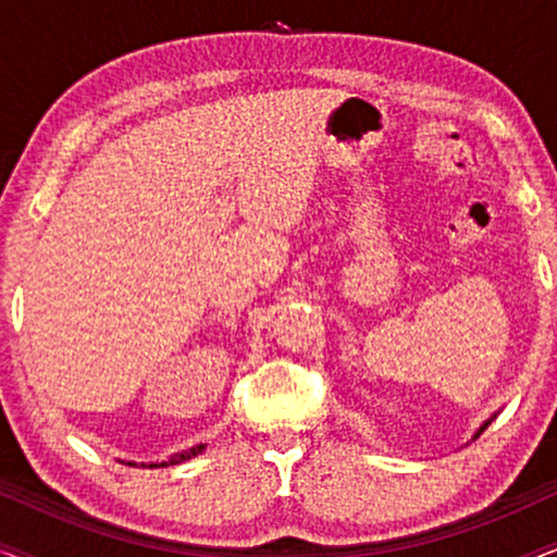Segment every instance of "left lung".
Segmentation results:
<instances>
[{"label": "left lung", "instance_id": "obj_1", "mask_svg": "<svg viewBox=\"0 0 557 557\" xmlns=\"http://www.w3.org/2000/svg\"><path fill=\"white\" fill-rule=\"evenodd\" d=\"M494 418H497V413H494V416H492V418H490V421H484V423H482V425H479V431H476V433H474V436H471V441H476V438H479V436H482V433H484V431H486V425H490V423H492V421H494Z\"/></svg>", "mask_w": 557, "mask_h": 557}]
</instances>
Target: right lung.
<instances>
[{
	"mask_svg": "<svg viewBox=\"0 0 557 557\" xmlns=\"http://www.w3.org/2000/svg\"><path fill=\"white\" fill-rule=\"evenodd\" d=\"M205 448H208V444H197V446H193V448H187V451H180V454H172L170 459L166 461H162V463H136V461H121V463H128V467H141V469H162V467H174V463H182V461H189V459H195L197 454H202Z\"/></svg>",
	"mask_w": 557,
	"mask_h": 557,
	"instance_id": "obj_1",
	"label": "right lung"
}]
</instances>
